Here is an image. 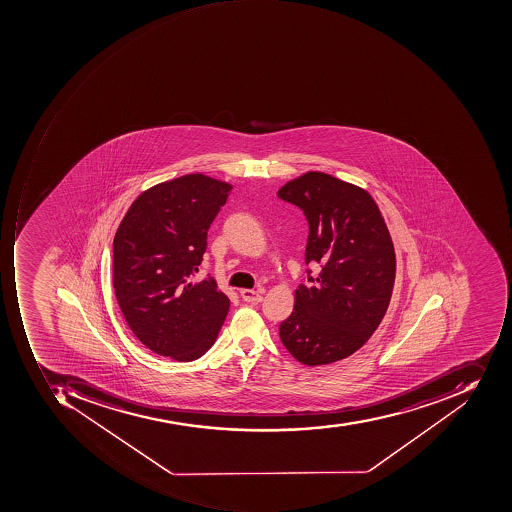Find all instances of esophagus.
Instances as JSON below:
<instances>
[{
    "instance_id": "obj_1",
    "label": "esophagus",
    "mask_w": 512,
    "mask_h": 512,
    "mask_svg": "<svg viewBox=\"0 0 512 512\" xmlns=\"http://www.w3.org/2000/svg\"><path fill=\"white\" fill-rule=\"evenodd\" d=\"M240 293L244 302H249V304H260L263 300L260 291H255V289H241Z\"/></svg>"
}]
</instances>
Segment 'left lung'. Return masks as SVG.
Instances as JSON below:
<instances>
[{
    "instance_id": "obj_1",
    "label": "left lung",
    "mask_w": 512,
    "mask_h": 512,
    "mask_svg": "<svg viewBox=\"0 0 512 512\" xmlns=\"http://www.w3.org/2000/svg\"><path fill=\"white\" fill-rule=\"evenodd\" d=\"M277 194L304 210L305 263L321 266L296 289L293 313L279 327L282 344L307 366L344 360L374 335L389 307L395 252L385 219L366 190L319 171Z\"/></svg>"
}]
</instances>
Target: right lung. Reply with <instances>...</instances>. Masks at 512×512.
<instances>
[{"mask_svg": "<svg viewBox=\"0 0 512 512\" xmlns=\"http://www.w3.org/2000/svg\"><path fill=\"white\" fill-rule=\"evenodd\" d=\"M232 185L185 174L132 202L113 238V289L132 333L176 361L204 355L218 338L230 300L215 279L194 282L210 224Z\"/></svg>", "mask_w": 512, "mask_h": 512, "instance_id": "1", "label": "right lung"}]
</instances>
